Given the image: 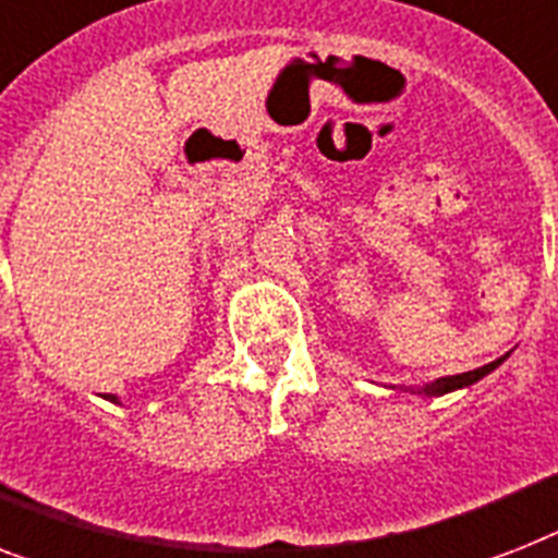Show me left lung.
<instances>
[{"mask_svg": "<svg viewBox=\"0 0 558 558\" xmlns=\"http://www.w3.org/2000/svg\"><path fill=\"white\" fill-rule=\"evenodd\" d=\"M505 357H496V361H490V364L478 366V369H470V373H461V375H447V378H438L436 384H429V387H424V396H444V392H452V389H461V387H470V384H475L478 378H484L487 373H493L496 366L501 364Z\"/></svg>", "mask_w": 558, "mask_h": 558, "instance_id": "8db88e82", "label": "left lung"}]
</instances>
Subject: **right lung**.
I'll use <instances>...</instances> for the list:
<instances>
[{"label": "right lung", "instance_id": "1", "mask_svg": "<svg viewBox=\"0 0 558 558\" xmlns=\"http://www.w3.org/2000/svg\"><path fill=\"white\" fill-rule=\"evenodd\" d=\"M108 401H117V398H114V396H108Z\"/></svg>", "mask_w": 558, "mask_h": 558}]
</instances>
